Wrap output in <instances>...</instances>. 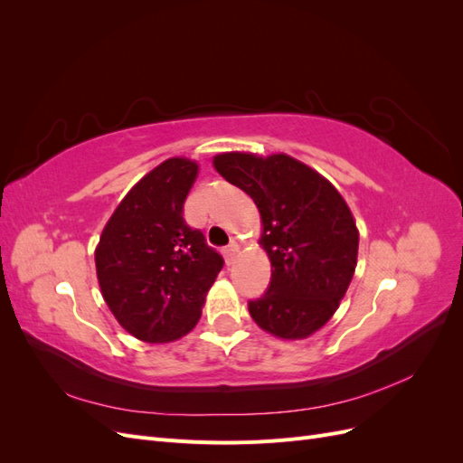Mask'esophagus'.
Instances as JSON below:
<instances>
[{
    "label": "esophagus",
    "mask_w": 463,
    "mask_h": 463,
    "mask_svg": "<svg viewBox=\"0 0 463 463\" xmlns=\"http://www.w3.org/2000/svg\"><path fill=\"white\" fill-rule=\"evenodd\" d=\"M237 253H240V245H237L235 241H232L226 249H223V259H226L228 264H233Z\"/></svg>",
    "instance_id": "34e87169"
}]
</instances>
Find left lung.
Here are the masks:
<instances>
[{
  "mask_svg": "<svg viewBox=\"0 0 463 463\" xmlns=\"http://www.w3.org/2000/svg\"><path fill=\"white\" fill-rule=\"evenodd\" d=\"M214 170L255 201L259 245L272 266L269 291L249 301L257 325L276 338L303 340L340 307L357 266L359 230L330 181L284 152H222Z\"/></svg>",
  "mask_w": 463,
  "mask_h": 463,
  "instance_id": "8db88e82",
  "label": "left lung"
}]
</instances>
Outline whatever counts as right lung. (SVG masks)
<instances>
[{
  "mask_svg": "<svg viewBox=\"0 0 463 463\" xmlns=\"http://www.w3.org/2000/svg\"><path fill=\"white\" fill-rule=\"evenodd\" d=\"M197 175L199 164L184 156L158 164L125 194L94 250L111 315L146 344L174 342L194 328L223 266L184 220Z\"/></svg>",
  "mask_w": 463,
  "mask_h": 463,
  "instance_id": "add662e5",
  "label": "right lung"
}]
</instances>
